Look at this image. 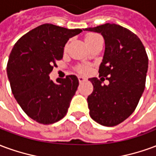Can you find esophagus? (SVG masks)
Returning <instances> with one entry per match:
<instances>
[{"label": "esophagus", "instance_id": "esophagus-1", "mask_svg": "<svg viewBox=\"0 0 156 156\" xmlns=\"http://www.w3.org/2000/svg\"><path fill=\"white\" fill-rule=\"evenodd\" d=\"M87 80V78H83V77H82V76H79L78 77V81H79V83H83V82H85Z\"/></svg>", "mask_w": 156, "mask_h": 156}]
</instances>
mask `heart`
I'll use <instances>...</instances> for the list:
<instances>
[{
    "instance_id": "b5f03b06",
    "label": "heart",
    "mask_w": 156,
    "mask_h": 156,
    "mask_svg": "<svg viewBox=\"0 0 156 156\" xmlns=\"http://www.w3.org/2000/svg\"><path fill=\"white\" fill-rule=\"evenodd\" d=\"M98 38H101L100 36L96 33H88L85 36V41L88 45V47L91 44H93L94 41H96ZM78 71L82 73H88V72L90 71V68L87 66V65H81L78 68Z\"/></svg>"
}]
</instances>
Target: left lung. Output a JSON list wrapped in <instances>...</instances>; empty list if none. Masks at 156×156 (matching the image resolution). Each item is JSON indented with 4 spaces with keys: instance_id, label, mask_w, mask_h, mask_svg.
Masks as SVG:
<instances>
[{
    "instance_id": "obj_1",
    "label": "left lung",
    "mask_w": 156,
    "mask_h": 156,
    "mask_svg": "<svg viewBox=\"0 0 156 156\" xmlns=\"http://www.w3.org/2000/svg\"><path fill=\"white\" fill-rule=\"evenodd\" d=\"M84 31L101 33L105 41L98 69L101 78L88 79L94 86L88 97L89 115L101 125L115 126L132 115L142 96L148 70L147 53L134 32L117 24L106 23ZM105 77L110 82L108 85L101 84Z\"/></svg>"
}]
</instances>
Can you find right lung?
<instances>
[{"label": "right lung", "mask_w": 156, "mask_h": 156, "mask_svg": "<svg viewBox=\"0 0 156 156\" xmlns=\"http://www.w3.org/2000/svg\"><path fill=\"white\" fill-rule=\"evenodd\" d=\"M82 29L43 24L16 42L6 66L12 92L22 110L33 120L51 124L64 117L78 87L75 75L50 80L49 73L63 56L65 44Z\"/></svg>", "instance_id": "right-lung-1"}]
</instances>
